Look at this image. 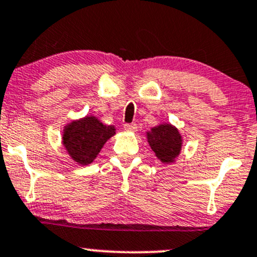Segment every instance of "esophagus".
<instances>
[{
  "mask_svg": "<svg viewBox=\"0 0 257 257\" xmlns=\"http://www.w3.org/2000/svg\"><path fill=\"white\" fill-rule=\"evenodd\" d=\"M123 128L128 132H137L138 126H137V124H134V123H126V124H124Z\"/></svg>",
  "mask_w": 257,
  "mask_h": 257,
  "instance_id": "1",
  "label": "esophagus"
}]
</instances>
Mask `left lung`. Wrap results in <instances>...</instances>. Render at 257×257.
<instances>
[{
    "label": "left lung",
    "mask_w": 257,
    "mask_h": 257,
    "mask_svg": "<svg viewBox=\"0 0 257 257\" xmlns=\"http://www.w3.org/2000/svg\"><path fill=\"white\" fill-rule=\"evenodd\" d=\"M148 143L156 157L162 163H173L179 156L183 146V137L178 128L171 123H161L146 132Z\"/></svg>",
    "instance_id": "left-lung-1"
}]
</instances>
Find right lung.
I'll list each match as a JSON object with an SVG mask.
<instances>
[{"label":"right lung","instance_id":"right-lung-1","mask_svg":"<svg viewBox=\"0 0 257 257\" xmlns=\"http://www.w3.org/2000/svg\"><path fill=\"white\" fill-rule=\"evenodd\" d=\"M62 133V144L67 154L78 165L87 166L115 134V128L103 124L95 115H85L66 124Z\"/></svg>","mask_w":257,"mask_h":257}]
</instances>
